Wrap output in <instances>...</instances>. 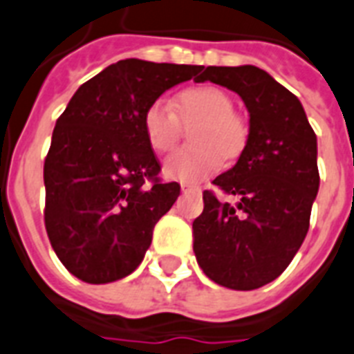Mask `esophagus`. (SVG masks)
<instances>
[{
    "label": "esophagus",
    "instance_id": "34e87169",
    "mask_svg": "<svg viewBox=\"0 0 354 354\" xmlns=\"http://www.w3.org/2000/svg\"><path fill=\"white\" fill-rule=\"evenodd\" d=\"M180 190L185 192V194H199V188L197 186H192V185H180Z\"/></svg>",
    "mask_w": 354,
    "mask_h": 354
}]
</instances>
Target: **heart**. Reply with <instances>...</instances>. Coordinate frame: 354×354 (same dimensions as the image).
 I'll return each mask as SVG.
<instances>
[{
    "label": "heart",
    "instance_id": "b5f03b06",
    "mask_svg": "<svg viewBox=\"0 0 354 354\" xmlns=\"http://www.w3.org/2000/svg\"><path fill=\"white\" fill-rule=\"evenodd\" d=\"M192 131L194 148L179 149L162 162V174L168 179L194 185L217 168L223 155L236 157L247 142V126L234 113L230 95L216 86H195L180 91L174 100V111L160 100L144 111L142 128L146 140L155 151H168L179 138V120H197Z\"/></svg>",
    "mask_w": 354,
    "mask_h": 354
}]
</instances>
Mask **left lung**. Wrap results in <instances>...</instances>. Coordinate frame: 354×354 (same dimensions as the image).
Instances as JSON below:
<instances>
[{
	"instance_id": "left-lung-1",
	"label": "left lung",
	"mask_w": 354,
	"mask_h": 354,
	"mask_svg": "<svg viewBox=\"0 0 354 354\" xmlns=\"http://www.w3.org/2000/svg\"><path fill=\"white\" fill-rule=\"evenodd\" d=\"M210 80L237 93L250 129L237 162L214 179L236 205L203 192L205 210L194 221V252L217 285L254 290L289 267L309 230L318 194V144L304 106L267 71L254 65L206 67Z\"/></svg>"
}]
</instances>
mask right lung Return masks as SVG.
<instances>
[{
    "mask_svg": "<svg viewBox=\"0 0 354 354\" xmlns=\"http://www.w3.org/2000/svg\"><path fill=\"white\" fill-rule=\"evenodd\" d=\"M201 71L120 60L82 84L56 120L44 164L45 228L82 281L111 283L142 263L155 225L180 194L177 183L157 177L144 111L169 87L199 80Z\"/></svg>",
    "mask_w": 354,
    "mask_h": 354,
    "instance_id": "right-lung-1",
    "label": "right lung"
}]
</instances>
